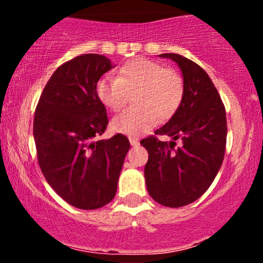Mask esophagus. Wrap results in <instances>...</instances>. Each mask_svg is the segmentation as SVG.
<instances>
[{"mask_svg": "<svg viewBox=\"0 0 263 263\" xmlns=\"http://www.w3.org/2000/svg\"><path fill=\"white\" fill-rule=\"evenodd\" d=\"M129 143H131V146H138V143H140V142H138V140L137 138H135V137H129Z\"/></svg>", "mask_w": 263, "mask_h": 263, "instance_id": "34e87169", "label": "esophagus"}]
</instances>
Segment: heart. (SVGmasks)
<instances>
[{
    "instance_id": "1",
    "label": "heart",
    "mask_w": 263,
    "mask_h": 263,
    "mask_svg": "<svg viewBox=\"0 0 263 263\" xmlns=\"http://www.w3.org/2000/svg\"><path fill=\"white\" fill-rule=\"evenodd\" d=\"M132 93L134 106L117 115L111 122L115 132L137 136L164 122L177 112L184 98V79L178 71L146 58L126 62L116 78H102L96 84V95L108 110L125 107Z\"/></svg>"
}]
</instances>
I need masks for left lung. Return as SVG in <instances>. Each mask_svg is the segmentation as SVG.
Segmentation results:
<instances>
[{"label":"left lung","mask_w":263,"mask_h":263,"mask_svg":"<svg viewBox=\"0 0 263 263\" xmlns=\"http://www.w3.org/2000/svg\"><path fill=\"white\" fill-rule=\"evenodd\" d=\"M179 65L184 79V98L172 119L141 141L148 152L144 178L149 195L157 203L179 208L195 201L206 192L224 161L226 111L218 90L201 66L180 54H161ZM170 135L182 144L159 141Z\"/></svg>","instance_id":"left-lung-1"}]
</instances>
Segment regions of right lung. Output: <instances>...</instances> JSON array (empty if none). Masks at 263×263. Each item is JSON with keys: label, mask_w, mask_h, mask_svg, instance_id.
I'll return each mask as SVG.
<instances>
[{"label": "right lung", "mask_w": 263, "mask_h": 263, "mask_svg": "<svg viewBox=\"0 0 263 263\" xmlns=\"http://www.w3.org/2000/svg\"><path fill=\"white\" fill-rule=\"evenodd\" d=\"M112 68L100 54H83L54 71L35 107L33 136L42 173L57 194L84 210L104 206L116 194L129 141L121 134L98 140L106 108L96 84Z\"/></svg>", "instance_id": "add662e5"}]
</instances>
